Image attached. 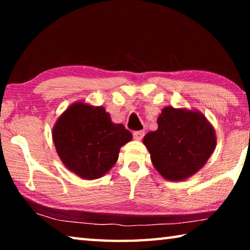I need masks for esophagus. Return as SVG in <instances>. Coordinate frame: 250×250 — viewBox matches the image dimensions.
Segmentation results:
<instances>
[{
  "instance_id": "34e87169",
  "label": "esophagus",
  "mask_w": 250,
  "mask_h": 250,
  "mask_svg": "<svg viewBox=\"0 0 250 250\" xmlns=\"http://www.w3.org/2000/svg\"><path fill=\"white\" fill-rule=\"evenodd\" d=\"M143 137H145V132H143V131H134V132H133L134 140L141 141L142 139H143Z\"/></svg>"
}]
</instances>
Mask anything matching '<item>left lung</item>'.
<instances>
[{"instance_id":"1","label":"left lung","mask_w":250,"mask_h":250,"mask_svg":"<svg viewBox=\"0 0 250 250\" xmlns=\"http://www.w3.org/2000/svg\"><path fill=\"white\" fill-rule=\"evenodd\" d=\"M158 129L146 133L143 145L161 176L172 182L184 181L205 166L216 146L214 126L198 110L163 108Z\"/></svg>"}]
</instances>
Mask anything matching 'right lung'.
<instances>
[{
    "label": "right lung",
    "mask_w": 250,
    "mask_h": 250,
    "mask_svg": "<svg viewBox=\"0 0 250 250\" xmlns=\"http://www.w3.org/2000/svg\"><path fill=\"white\" fill-rule=\"evenodd\" d=\"M53 142L62 164L83 180L104 176L115 166L122 146L132 140L124 125L113 124L101 105L70 104L54 125Z\"/></svg>",
    "instance_id": "right-lung-1"
}]
</instances>
